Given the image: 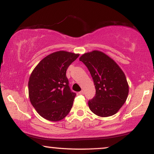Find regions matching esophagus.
I'll return each instance as SVG.
<instances>
[{
    "mask_svg": "<svg viewBox=\"0 0 154 154\" xmlns=\"http://www.w3.org/2000/svg\"><path fill=\"white\" fill-rule=\"evenodd\" d=\"M79 94H84V91H83V90H81V92H79Z\"/></svg>",
    "mask_w": 154,
    "mask_h": 154,
    "instance_id": "obj_1",
    "label": "esophagus"
}]
</instances>
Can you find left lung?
Wrapping results in <instances>:
<instances>
[{
	"label": "left lung",
	"mask_w": 154,
	"mask_h": 154,
	"mask_svg": "<svg viewBox=\"0 0 154 154\" xmlns=\"http://www.w3.org/2000/svg\"><path fill=\"white\" fill-rule=\"evenodd\" d=\"M79 60L88 67L95 87V96L88 101L90 110L100 117L116 114L129 92L125 73L114 60L98 50L83 54Z\"/></svg>",
	"instance_id": "obj_1"
}]
</instances>
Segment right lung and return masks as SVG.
Masks as SVG:
<instances>
[{
    "label": "right lung",
    "mask_w": 154,
    "mask_h": 154,
    "mask_svg": "<svg viewBox=\"0 0 154 154\" xmlns=\"http://www.w3.org/2000/svg\"><path fill=\"white\" fill-rule=\"evenodd\" d=\"M79 54L57 51L46 56L33 69L29 80V96L38 113L59 121L70 112L76 94L69 86L66 71Z\"/></svg>",
    "instance_id": "1"
}]
</instances>
